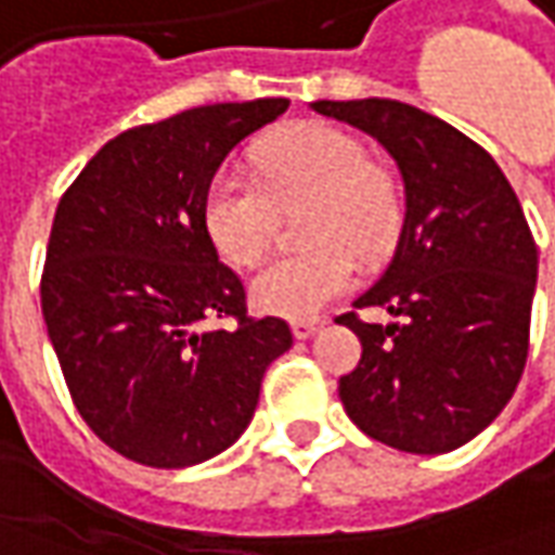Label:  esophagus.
Instances as JSON below:
<instances>
[{
	"instance_id": "esophagus-1",
	"label": "esophagus",
	"mask_w": 555,
	"mask_h": 555,
	"mask_svg": "<svg viewBox=\"0 0 555 555\" xmlns=\"http://www.w3.org/2000/svg\"><path fill=\"white\" fill-rule=\"evenodd\" d=\"M320 326H323V320H293V335L305 341V338H311Z\"/></svg>"
}]
</instances>
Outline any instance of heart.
<instances>
[{
  "instance_id": "heart-1",
  "label": "heart",
  "mask_w": 555,
  "mask_h": 555,
  "mask_svg": "<svg viewBox=\"0 0 555 555\" xmlns=\"http://www.w3.org/2000/svg\"><path fill=\"white\" fill-rule=\"evenodd\" d=\"M256 178L220 168L205 186L202 227L214 250L238 269L269 250L278 211L311 205L305 217L308 254L278 256L250 281L262 314L305 317L350 293L359 257L374 259L401 227L399 183L369 159L365 144L332 124H296L256 144Z\"/></svg>"
}]
</instances>
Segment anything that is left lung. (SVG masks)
Segmentation results:
<instances>
[{
  "mask_svg": "<svg viewBox=\"0 0 555 555\" xmlns=\"http://www.w3.org/2000/svg\"><path fill=\"white\" fill-rule=\"evenodd\" d=\"M396 159L404 223L380 281L353 308L362 359L338 380L347 416L380 444L435 456L468 444L517 389L532 326L538 247L514 186L460 129L396 99L311 102Z\"/></svg>",
  "mask_w": 555,
  "mask_h": 555,
  "instance_id": "1",
  "label": "left lung"
}]
</instances>
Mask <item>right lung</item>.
<instances>
[{
    "label": "right lung",
    "instance_id": "obj_1",
    "mask_svg": "<svg viewBox=\"0 0 555 555\" xmlns=\"http://www.w3.org/2000/svg\"><path fill=\"white\" fill-rule=\"evenodd\" d=\"M286 108L220 102L126 129L56 205L41 314L78 414L126 460L186 468L223 453L293 347L286 320L247 314L241 278L202 227L220 163Z\"/></svg>",
    "mask_w": 555,
    "mask_h": 555
}]
</instances>
